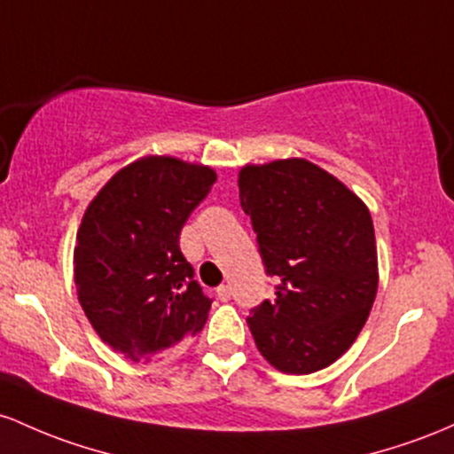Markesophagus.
I'll return each instance as SVG.
<instances>
[{"instance_id":"obj_1","label":"esophagus","mask_w":454,"mask_h":454,"mask_svg":"<svg viewBox=\"0 0 454 454\" xmlns=\"http://www.w3.org/2000/svg\"><path fill=\"white\" fill-rule=\"evenodd\" d=\"M216 295L221 302H229V300H231V289H229L227 285H221V287H216Z\"/></svg>"}]
</instances>
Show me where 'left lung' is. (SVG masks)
Instances as JSON below:
<instances>
[{"instance_id": "obj_1", "label": "left lung", "mask_w": 454, "mask_h": 454, "mask_svg": "<svg viewBox=\"0 0 454 454\" xmlns=\"http://www.w3.org/2000/svg\"><path fill=\"white\" fill-rule=\"evenodd\" d=\"M238 186L266 272L281 281L248 315L254 345L283 373L325 369L351 348L378 294L369 207L304 159L242 167Z\"/></svg>"}]
</instances>
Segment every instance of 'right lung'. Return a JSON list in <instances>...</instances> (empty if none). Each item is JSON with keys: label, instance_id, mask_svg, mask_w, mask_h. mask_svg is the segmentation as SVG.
<instances>
[{"label": "right lung", "instance_id": "add662e5", "mask_svg": "<svg viewBox=\"0 0 454 454\" xmlns=\"http://www.w3.org/2000/svg\"><path fill=\"white\" fill-rule=\"evenodd\" d=\"M216 171L173 156L120 169L83 214L74 247L79 302L98 337L132 360H150L195 337L212 300L180 251L186 218Z\"/></svg>", "mask_w": 454, "mask_h": 454}]
</instances>
